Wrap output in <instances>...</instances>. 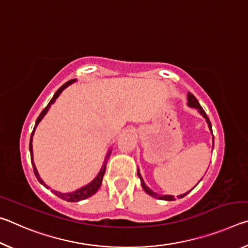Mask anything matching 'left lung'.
I'll use <instances>...</instances> for the list:
<instances>
[{"mask_svg":"<svg viewBox=\"0 0 248 248\" xmlns=\"http://www.w3.org/2000/svg\"><path fill=\"white\" fill-rule=\"evenodd\" d=\"M187 98H188V106L198 109L199 114H200L201 116H202L205 120H207L208 127H209V129H210V131L212 132V125H211V123H210V120H209V117L207 116V114H205V111L203 110L202 107L200 106V104H199L198 100H197V98H196L195 96L192 95L191 93H188ZM213 140H215V139H213ZM138 176H139V178L141 179V186H142V188H143L146 194H149L150 196L154 197V198H157V199H161V200H167V201H173V200H175L174 196H170V195H157L156 192H154L153 190H151L150 188H149L148 186H146L145 183L143 182V179H142V176L140 175L139 170H138ZM189 192H190V190L188 191V192H186V194H183V195L177 196V197H178V198H183V197H185L187 194H189Z\"/></svg>","mask_w":248,"mask_h":248,"instance_id":"obj_1","label":"left lung"}]
</instances>
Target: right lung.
Wrapping results in <instances>:
<instances>
[{
    "label": "right lung",
    "mask_w": 248,
    "mask_h": 248,
    "mask_svg": "<svg viewBox=\"0 0 248 248\" xmlns=\"http://www.w3.org/2000/svg\"><path fill=\"white\" fill-rule=\"evenodd\" d=\"M74 82H75V79H71V81H69V82H66L65 84H63V85H62V86L60 87V89H59V90L56 92V94L53 95L52 99L50 100L49 104L47 105V106L45 107V109H44L43 111H41V114L39 115L38 118H37L36 124H35V127H33V130H32V132H31V141H29V151H31V164H32L33 173H35L37 179H38V182H39L41 185H44V186H45L46 188H49V187L44 183V180L39 177V174H38V171H37V169H36V166H35V163H33V161H32V144H31V142H32V136H33V133H35L36 127H37V125H38V124L40 123L41 119L44 118L45 115L47 114V111L49 110L50 106H51V105H52L54 102H56V99L59 97V95H60V94L62 93V91H63L64 89H66V87H68L69 85H71V84L74 83ZM109 155H110V151H109V152L107 153L106 159H105L104 164H103V166H102V169H100L98 175L96 176L95 179L92 180V182H91L89 185H86V186L79 188V189L75 190V191L66 192V194H63V192H59V191H56V190H51V191L53 192L54 195L58 196L59 198L63 199V200H65V201H69V202H78V201L84 200V199L89 198V197H91V196H93L94 194H96V191H97V190L99 189L100 185H102L103 177H104V175H105V170H106V164H107V159H108V157H109Z\"/></svg>",
    "instance_id": "obj_1"
}]
</instances>
